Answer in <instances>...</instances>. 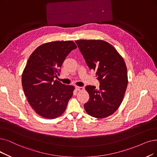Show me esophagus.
<instances>
[{"label":"esophagus","instance_id":"1","mask_svg":"<svg viewBox=\"0 0 157 157\" xmlns=\"http://www.w3.org/2000/svg\"><path fill=\"white\" fill-rule=\"evenodd\" d=\"M75 88H76V90H83L84 89V87H82V86H75Z\"/></svg>","mask_w":157,"mask_h":157}]
</instances>
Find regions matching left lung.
<instances>
[{"label": "left lung", "mask_w": 157, "mask_h": 157, "mask_svg": "<svg viewBox=\"0 0 157 157\" xmlns=\"http://www.w3.org/2000/svg\"><path fill=\"white\" fill-rule=\"evenodd\" d=\"M76 44L90 70L96 71L99 89L86 86L90 99L84 104L87 113L102 118L120 106L128 85L127 68L123 58L108 42L100 40H79Z\"/></svg>", "instance_id": "left-lung-1"}]
</instances>
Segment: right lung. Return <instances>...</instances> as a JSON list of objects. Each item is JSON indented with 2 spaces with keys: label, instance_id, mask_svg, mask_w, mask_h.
<instances>
[{
  "label": "right lung",
  "instance_id": "1",
  "mask_svg": "<svg viewBox=\"0 0 157 157\" xmlns=\"http://www.w3.org/2000/svg\"><path fill=\"white\" fill-rule=\"evenodd\" d=\"M71 40L44 44L30 55L22 75L25 95L34 111L52 119L64 112L75 89L57 80L60 67L68 54L76 49Z\"/></svg>",
  "mask_w": 157,
  "mask_h": 157
}]
</instances>
